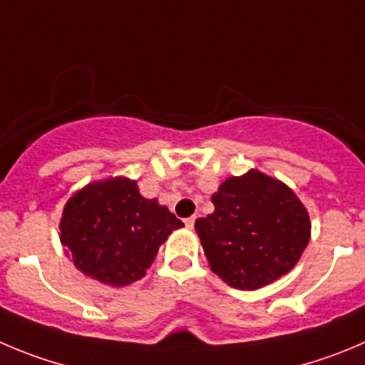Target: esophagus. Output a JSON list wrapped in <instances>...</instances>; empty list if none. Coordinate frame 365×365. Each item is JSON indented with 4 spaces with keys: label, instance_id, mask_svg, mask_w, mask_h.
<instances>
[{
    "label": "esophagus",
    "instance_id": "esophagus-1",
    "mask_svg": "<svg viewBox=\"0 0 365 365\" xmlns=\"http://www.w3.org/2000/svg\"><path fill=\"white\" fill-rule=\"evenodd\" d=\"M194 221H196V217L190 216V217H185V220H183V223H185L187 229H192V227H194Z\"/></svg>",
    "mask_w": 365,
    "mask_h": 365
}]
</instances>
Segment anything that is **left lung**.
Here are the masks:
<instances>
[{
    "mask_svg": "<svg viewBox=\"0 0 365 365\" xmlns=\"http://www.w3.org/2000/svg\"><path fill=\"white\" fill-rule=\"evenodd\" d=\"M214 212L194 229L210 270L240 290L277 281L301 259L309 216L290 187L259 171L227 178L212 194Z\"/></svg>",
    "mask_w": 365,
    "mask_h": 365,
    "instance_id": "1",
    "label": "left lung"
}]
</instances>
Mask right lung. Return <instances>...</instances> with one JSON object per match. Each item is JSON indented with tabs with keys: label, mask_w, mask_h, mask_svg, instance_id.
Wrapping results in <instances>:
<instances>
[{
	"label": "right lung",
	"mask_w": 365,
	"mask_h": 365,
	"mask_svg": "<svg viewBox=\"0 0 365 365\" xmlns=\"http://www.w3.org/2000/svg\"><path fill=\"white\" fill-rule=\"evenodd\" d=\"M182 221L144 198L124 176L88 183L64 205L61 243L83 274L104 284L125 286L145 275L160 245Z\"/></svg>",
	"instance_id": "obj_1"
}]
</instances>
